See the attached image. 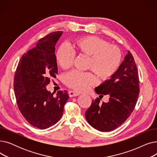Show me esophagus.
<instances>
[{"instance_id":"obj_1","label":"esophagus","mask_w":157,"mask_h":157,"mask_svg":"<svg viewBox=\"0 0 157 157\" xmlns=\"http://www.w3.org/2000/svg\"><path fill=\"white\" fill-rule=\"evenodd\" d=\"M79 95V94L78 93V92H74V91H69V95L70 97H76V96H78Z\"/></svg>"}]
</instances>
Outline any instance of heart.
Masks as SVG:
<instances>
[{
	"label": "heart",
	"instance_id": "b5f03b06",
	"mask_svg": "<svg viewBox=\"0 0 157 157\" xmlns=\"http://www.w3.org/2000/svg\"><path fill=\"white\" fill-rule=\"evenodd\" d=\"M73 52L88 58L86 69L91 71L99 81L111 78L118 70L121 62V52L118 47L109 44L99 37L88 36L74 40L71 44ZM73 53L65 46H61L56 53V60L60 67L67 70L74 63ZM64 83L78 92H83L95 85L96 81L91 72L72 71L66 74Z\"/></svg>",
	"mask_w": 157,
	"mask_h": 157
}]
</instances>
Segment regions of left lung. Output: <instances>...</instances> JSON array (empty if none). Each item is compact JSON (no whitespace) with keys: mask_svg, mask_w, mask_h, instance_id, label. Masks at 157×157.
I'll list each match as a JSON object with an SVG mask.
<instances>
[{"mask_svg":"<svg viewBox=\"0 0 157 157\" xmlns=\"http://www.w3.org/2000/svg\"><path fill=\"white\" fill-rule=\"evenodd\" d=\"M137 71L134 57L128 51L112 78L95 88L99 98L109 94L110 98L108 103H101L98 97L92 101L85 112L90 125L101 132H109L127 120L135 108L140 91Z\"/></svg>","mask_w":157,"mask_h":157,"instance_id":"obj_1","label":"left lung"}]
</instances>
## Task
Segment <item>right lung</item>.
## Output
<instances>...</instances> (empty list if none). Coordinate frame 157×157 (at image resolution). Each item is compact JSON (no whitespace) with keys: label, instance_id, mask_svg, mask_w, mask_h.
<instances>
[{"label":"right lung","instance_id":"obj_1","mask_svg":"<svg viewBox=\"0 0 157 157\" xmlns=\"http://www.w3.org/2000/svg\"><path fill=\"white\" fill-rule=\"evenodd\" d=\"M62 33L53 32L39 39L22 55L14 74L18 109L31 125L39 129L50 127L60 120L69 98L67 90H59L54 97L46 87L58 74L55 50Z\"/></svg>","mask_w":157,"mask_h":157}]
</instances>
